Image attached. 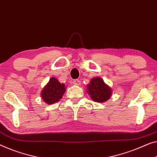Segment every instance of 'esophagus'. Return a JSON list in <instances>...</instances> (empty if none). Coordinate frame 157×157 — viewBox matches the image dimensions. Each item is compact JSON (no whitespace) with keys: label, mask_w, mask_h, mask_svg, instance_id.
Returning <instances> with one entry per match:
<instances>
[{"label":"esophagus","mask_w":157,"mask_h":157,"mask_svg":"<svg viewBox=\"0 0 157 157\" xmlns=\"http://www.w3.org/2000/svg\"><path fill=\"white\" fill-rule=\"evenodd\" d=\"M73 83L74 84V85H76V86H78L80 85L81 84V81L78 80V79H76V80H74L73 81Z\"/></svg>","instance_id":"esophagus-1"}]
</instances>
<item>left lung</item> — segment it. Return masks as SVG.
Masks as SVG:
<instances>
[{"label":"left lung","instance_id":"8db88e82","mask_svg":"<svg viewBox=\"0 0 157 157\" xmlns=\"http://www.w3.org/2000/svg\"><path fill=\"white\" fill-rule=\"evenodd\" d=\"M87 93L93 101L103 103L110 98L112 95L111 88L105 83L100 77H95L90 80L87 86Z\"/></svg>","mask_w":157,"mask_h":157}]
</instances>
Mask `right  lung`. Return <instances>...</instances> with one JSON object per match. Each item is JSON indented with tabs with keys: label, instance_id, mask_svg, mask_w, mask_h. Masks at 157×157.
Segmentation results:
<instances>
[{
	"label": "right lung",
	"instance_id": "right-lung-1",
	"mask_svg": "<svg viewBox=\"0 0 157 157\" xmlns=\"http://www.w3.org/2000/svg\"><path fill=\"white\" fill-rule=\"evenodd\" d=\"M65 90V84L61 83L57 78L52 77L41 92V97L43 101L51 105L62 98Z\"/></svg>",
	"mask_w": 157,
	"mask_h": 157
}]
</instances>
